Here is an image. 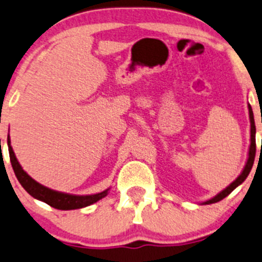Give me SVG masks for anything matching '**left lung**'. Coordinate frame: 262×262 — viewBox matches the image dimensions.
Instances as JSON below:
<instances>
[{
    "label": "left lung",
    "mask_w": 262,
    "mask_h": 262,
    "mask_svg": "<svg viewBox=\"0 0 262 262\" xmlns=\"http://www.w3.org/2000/svg\"><path fill=\"white\" fill-rule=\"evenodd\" d=\"M249 113H250V123H251V144H250V152H249V159H247V163L246 166H245L244 170H242V173L240 176H238L237 178H236V181H233L232 183L230 184V186L227 187V188L224 189L222 192H220L217 196H214L212 200L207 201V202H205V205H210V203H216L219 202V201L224 200L225 197H227L228 194L231 193V192L233 191V189L236 188L237 186H240V184L246 180V177L249 176L250 170H251L252 166H254V161H255V154H256V139H255V133H256V126H255V120H254V113H252V109L251 106L249 105Z\"/></svg>",
    "instance_id": "1"
}]
</instances>
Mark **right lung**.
Masks as SVG:
<instances>
[{
    "mask_svg": "<svg viewBox=\"0 0 262 262\" xmlns=\"http://www.w3.org/2000/svg\"><path fill=\"white\" fill-rule=\"evenodd\" d=\"M8 144V153H10V161L12 164L13 172L21 186L27 191V193L31 194L32 197L48 203L51 207L57 208V210H76V208L86 207V206L93 205L96 201L101 200L106 196L108 189L98 194H90V196H74V194H66L61 192L52 191V189L43 187L42 184L37 183L36 181L32 180L24 169H22L18 161L16 159L15 153H13L12 147L10 144V138H7Z\"/></svg>",
    "mask_w": 262,
    "mask_h": 262,
    "instance_id": "right-lung-1",
    "label": "right lung"
}]
</instances>
